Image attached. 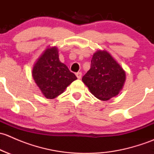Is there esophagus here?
<instances>
[{
  "instance_id": "1",
  "label": "esophagus",
  "mask_w": 154,
  "mask_h": 154,
  "mask_svg": "<svg viewBox=\"0 0 154 154\" xmlns=\"http://www.w3.org/2000/svg\"><path fill=\"white\" fill-rule=\"evenodd\" d=\"M76 76H77V78L80 79L82 77V73L81 72H77V74H76Z\"/></svg>"
}]
</instances>
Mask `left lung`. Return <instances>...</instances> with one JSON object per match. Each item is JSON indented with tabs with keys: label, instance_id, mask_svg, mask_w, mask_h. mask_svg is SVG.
Segmentation results:
<instances>
[{
	"label": "left lung",
	"instance_id": "obj_1",
	"mask_svg": "<svg viewBox=\"0 0 154 154\" xmlns=\"http://www.w3.org/2000/svg\"><path fill=\"white\" fill-rule=\"evenodd\" d=\"M82 80L94 97L108 100L122 91L126 72L109 53L105 50H97L93 54L91 68Z\"/></svg>",
	"mask_w": 154,
	"mask_h": 154
}]
</instances>
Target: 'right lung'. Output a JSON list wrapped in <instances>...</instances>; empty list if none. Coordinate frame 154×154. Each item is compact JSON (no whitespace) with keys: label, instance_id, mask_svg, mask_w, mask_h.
<instances>
[{"label":"right lung","instance_id":"right-lung-1","mask_svg":"<svg viewBox=\"0 0 154 154\" xmlns=\"http://www.w3.org/2000/svg\"><path fill=\"white\" fill-rule=\"evenodd\" d=\"M32 76L43 95L54 99L61 94L77 77L59 58L58 48L48 47L37 59Z\"/></svg>","mask_w":154,"mask_h":154}]
</instances>
